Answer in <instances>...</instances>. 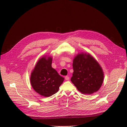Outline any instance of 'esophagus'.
Returning a JSON list of instances; mask_svg holds the SVG:
<instances>
[{
  "mask_svg": "<svg viewBox=\"0 0 127 127\" xmlns=\"http://www.w3.org/2000/svg\"><path fill=\"white\" fill-rule=\"evenodd\" d=\"M65 79L66 80H69V77L68 76H65Z\"/></svg>",
  "mask_w": 127,
  "mask_h": 127,
  "instance_id": "1",
  "label": "esophagus"
}]
</instances>
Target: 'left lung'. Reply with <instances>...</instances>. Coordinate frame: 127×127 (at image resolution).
Instances as JSON below:
<instances>
[{
  "mask_svg": "<svg viewBox=\"0 0 127 127\" xmlns=\"http://www.w3.org/2000/svg\"><path fill=\"white\" fill-rule=\"evenodd\" d=\"M72 67L71 81L79 91L89 95L99 90L103 83V72L90 55L78 54L74 59Z\"/></svg>",
  "mask_w": 127,
  "mask_h": 127,
  "instance_id": "obj_1",
  "label": "left lung"
}]
</instances>
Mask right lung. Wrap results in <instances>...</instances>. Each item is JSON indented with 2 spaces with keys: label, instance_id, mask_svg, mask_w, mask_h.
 <instances>
[{
  "label": "right lung",
  "instance_id": "right-lung-1",
  "mask_svg": "<svg viewBox=\"0 0 127 127\" xmlns=\"http://www.w3.org/2000/svg\"><path fill=\"white\" fill-rule=\"evenodd\" d=\"M52 58L43 57L37 62L30 77L34 91L42 96L49 97L56 93L64 80L51 66Z\"/></svg>",
  "mask_w": 127,
  "mask_h": 127
}]
</instances>
